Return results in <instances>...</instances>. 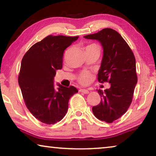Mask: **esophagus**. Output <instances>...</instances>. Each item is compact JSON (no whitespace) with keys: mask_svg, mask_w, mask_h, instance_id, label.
Instances as JSON below:
<instances>
[{"mask_svg":"<svg viewBox=\"0 0 156 156\" xmlns=\"http://www.w3.org/2000/svg\"><path fill=\"white\" fill-rule=\"evenodd\" d=\"M80 92L86 94H89V90H87V89H80Z\"/></svg>","mask_w":156,"mask_h":156,"instance_id":"1","label":"esophagus"}]
</instances>
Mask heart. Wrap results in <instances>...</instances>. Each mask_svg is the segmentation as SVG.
<instances>
[{
  "instance_id": "heart-1",
  "label": "heart",
  "mask_w": 156,
  "mask_h": 156,
  "mask_svg": "<svg viewBox=\"0 0 156 156\" xmlns=\"http://www.w3.org/2000/svg\"><path fill=\"white\" fill-rule=\"evenodd\" d=\"M91 80V75L89 72H84L81 74L80 78H79V81L80 83L83 84H88V83Z\"/></svg>"
}]
</instances>
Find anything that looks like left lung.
Returning <instances> with one entry per match:
<instances>
[{
	"instance_id": "8db88e82",
	"label": "left lung",
	"mask_w": 156,
	"mask_h": 156,
	"mask_svg": "<svg viewBox=\"0 0 156 156\" xmlns=\"http://www.w3.org/2000/svg\"><path fill=\"white\" fill-rule=\"evenodd\" d=\"M84 37L96 40L101 44L103 57L98 80L111 84L109 89L98 90L101 102L93 106V114L99 120L112 123L124 114L131 104L137 84L135 57L120 34L112 28Z\"/></svg>"
}]
</instances>
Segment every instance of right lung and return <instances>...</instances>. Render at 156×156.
Returning <instances> with one entry per match:
<instances>
[{"label":"right lung","mask_w":156,"mask_h":156,"mask_svg":"<svg viewBox=\"0 0 156 156\" xmlns=\"http://www.w3.org/2000/svg\"><path fill=\"white\" fill-rule=\"evenodd\" d=\"M79 38L64 35H49L33 44L21 62L18 84L30 112L36 119L54 124L67 114L70 97L78 92L73 86L57 84L54 77L56 70L62 67L65 50Z\"/></svg>","instance_id":"obj_1"}]
</instances>
